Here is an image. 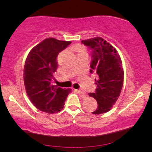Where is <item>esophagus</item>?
Returning <instances> with one entry per match:
<instances>
[{
    "label": "esophagus",
    "instance_id": "34e87169",
    "mask_svg": "<svg viewBox=\"0 0 152 152\" xmlns=\"http://www.w3.org/2000/svg\"><path fill=\"white\" fill-rule=\"evenodd\" d=\"M77 92L81 95H85V92L82 90V89H79V90H77Z\"/></svg>",
    "mask_w": 152,
    "mask_h": 152
}]
</instances>
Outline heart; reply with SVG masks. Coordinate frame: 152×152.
<instances>
[{"mask_svg":"<svg viewBox=\"0 0 152 152\" xmlns=\"http://www.w3.org/2000/svg\"><path fill=\"white\" fill-rule=\"evenodd\" d=\"M78 52H86V50H85L84 48L80 47L78 48Z\"/></svg>","mask_w":152,"mask_h":152,"instance_id":"heart-1","label":"heart"}]
</instances>
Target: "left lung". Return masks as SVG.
Listing matches in <instances>:
<instances>
[{"mask_svg":"<svg viewBox=\"0 0 152 152\" xmlns=\"http://www.w3.org/2000/svg\"><path fill=\"white\" fill-rule=\"evenodd\" d=\"M92 50L93 60L90 72H96L95 84L97 88L89 96L96 99L97 109L93 114L109 111L115 104L121 93L124 81V70L121 58L115 48L107 41L97 37L82 41Z\"/></svg>","mask_w":152,"mask_h":152,"instance_id":"1","label":"left lung"}]
</instances>
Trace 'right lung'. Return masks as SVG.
<instances>
[{
    "label": "right lung",
    "instance_id": "add662e5",
    "mask_svg": "<svg viewBox=\"0 0 152 152\" xmlns=\"http://www.w3.org/2000/svg\"><path fill=\"white\" fill-rule=\"evenodd\" d=\"M70 41L48 38L31 50L25 62L23 80L26 93L35 107L48 113L61 111L70 88L52 84L57 70V57Z\"/></svg>",
    "mask_w": 152,
    "mask_h": 152
}]
</instances>
